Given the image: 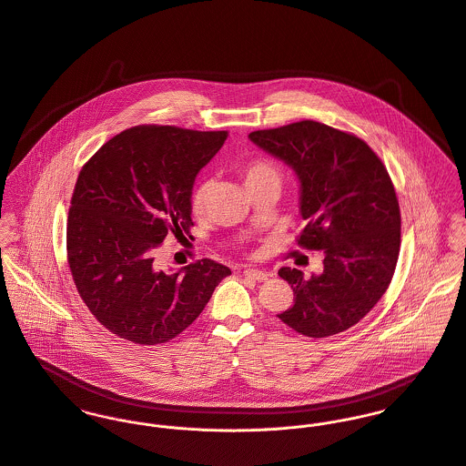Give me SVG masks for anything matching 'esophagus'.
I'll return each instance as SVG.
<instances>
[{
	"instance_id": "1",
	"label": "esophagus",
	"mask_w": 466,
	"mask_h": 466,
	"mask_svg": "<svg viewBox=\"0 0 466 466\" xmlns=\"http://www.w3.org/2000/svg\"><path fill=\"white\" fill-rule=\"evenodd\" d=\"M243 276H245V278H250V279L259 280V282L268 279V276H267L265 272H261V270H252V268H245V270H243Z\"/></svg>"
}]
</instances>
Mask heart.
Returning a JSON list of instances; mask_svg holds the SVG:
<instances>
[{
	"mask_svg": "<svg viewBox=\"0 0 466 466\" xmlns=\"http://www.w3.org/2000/svg\"><path fill=\"white\" fill-rule=\"evenodd\" d=\"M241 177L245 186H258V184H278L280 186L282 173L280 167L270 158H254L241 166ZM212 182L208 178H201L198 186L194 187L190 194V208L194 214H201L205 208L207 196L210 192Z\"/></svg>",
	"mask_w": 466,
	"mask_h": 466,
	"instance_id": "1",
	"label": "heart"
}]
</instances>
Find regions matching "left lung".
<instances>
[{
	"label": "left lung",
	"mask_w": 466,
	"mask_h": 466,
	"mask_svg": "<svg viewBox=\"0 0 466 466\" xmlns=\"http://www.w3.org/2000/svg\"><path fill=\"white\" fill-rule=\"evenodd\" d=\"M248 137L297 173L306 225L295 241L324 252L320 276L280 268L295 297L278 317L309 339L342 333L371 311L396 270L401 216L392 180L362 138L315 120Z\"/></svg>",
	"instance_id": "8db88e82"
}]
</instances>
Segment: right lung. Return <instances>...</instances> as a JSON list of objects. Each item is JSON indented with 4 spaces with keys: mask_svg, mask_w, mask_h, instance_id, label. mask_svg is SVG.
<instances>
[{
    "mask_svg": "<svg viewBox=\"0 0 466 466\" xmlns=\"http://www.w3.org/2000/svg\"><path fill=\"white\" fill-rule=\"evenodd\" d=\"M228 131L142 124L107 140L83 166L70 199L66 254L76 288L95 319L140 346L187 329L230 268L199 259L166 274L155 252L186 236L198 171Z\"/></svg>",
    "mask_w": 466,
    "mask_h": 466,
    "instance_id": "1",
    "label": "right lung"
}]
</instances>
